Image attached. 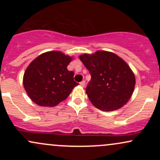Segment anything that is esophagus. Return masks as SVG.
Instances as JSON below:
<instances>
[{
  "label": "esophagus",
  "instance_id": "1",
  "mask_svg": "<svg viewBox=\"0 0 160 160\" xmlns=\"http://www.w3.org/2000/svg\"><path fill=\"white\" fill-rule=\"evenodd\" d=\"M85 82H86L85 80H82V81L80 82V85L81 86H85Z\"/></svg>",
  "mask_w": 160,
  "mask_h": 160
}]
</instances>
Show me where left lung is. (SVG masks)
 Masks as SVG:
<instances>
[{
    "mask_svg": "<svg viewBox=\"0 0 160 160\" xmlns=\"http://www.w3.org/2000/svg\"><path fill=\"white\" fill-rule=\"evenodd\" d=\"M80 59L91 74L86 92L93 105L112 111L127 103L133 93L135 78L126 62L107 51L81 55Z\"/></svg>",
    "mask_w": 160,
    "mask_h": 160,
    "instance_id": "left-lung-1",
    "label": "left lung"
}]
</instances>
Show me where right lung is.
Wrapping results in <instances>:
<instances>
[{"label": "right lung", "mask_w": 160, "mask_h": 160, "mask_svg": "<svg viewBox=\"0 0 160 160\" xmlns=\"http://www.w3.org/2000/svg\"><path fill=\"white\" fill-rule=\"evenodd\" d=\"M72 58L58 51L40 55L27 68L23 78L25 91L40 106L54 107L65 100L78 82L67 66Z\"/></svg>", "instance_id": "add662e5"}]
</instances>
